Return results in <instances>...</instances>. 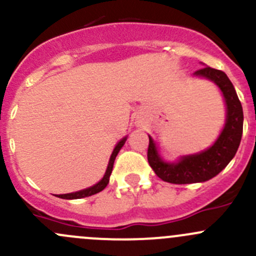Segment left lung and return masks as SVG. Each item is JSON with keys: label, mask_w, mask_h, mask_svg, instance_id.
Segmentation results:
<instances>
[{"label": "left lung", "mask_w": 256, "mask_h": 256, "mask_svg": "<svg viewBox=\"0 0 256 256\" xmlns=\"http://www.w3.org/2000/svg\"><path fill=\"white\" fill-rule=\"evenodd\" d=\"M194 76H203L220 88L226 104V122L218 140L212 147L197 154L182 157L177 164H167L157 154L156 144L150 138L147 160L162 180L174 184L204 182L219 174L236 156L242 134V108L233 84L224 72L204 66Z\"/></svg>", "instance_id": "obj_1"}]
</instances>
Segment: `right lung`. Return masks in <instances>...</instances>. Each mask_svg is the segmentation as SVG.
I'll return each instance as SVG.
<instances>
[{"mask_svg": "<svg viewBox=\"0 0 256 256\" xmlns=\"http://www.w3.org/2000/svg\"><path fill=\"white\" fill-rule=\"evenodd\" d=\"M125 141H126V138H124L122 140L120 141V142L116 144L115 148H114V151H112V157H110L109 164H108L106 172H105L104 177H102V180H100V182H98L96 184L92 186V187L86 188V190H79V192H74V193H68V194H58V196H56V197L63 198V200H79V198L89 197V196L96 194V193L102 192V190H104L105 187H106L108 183H109L110 174H112V172L114 161H115L116 156H118V151H120L121 147L124 146V144H125Z\"/></svg>", "mask_w": 256, "mask_h": 256, "instance_id": "right-lung-1", "label": "right lung"}]
</instances>
